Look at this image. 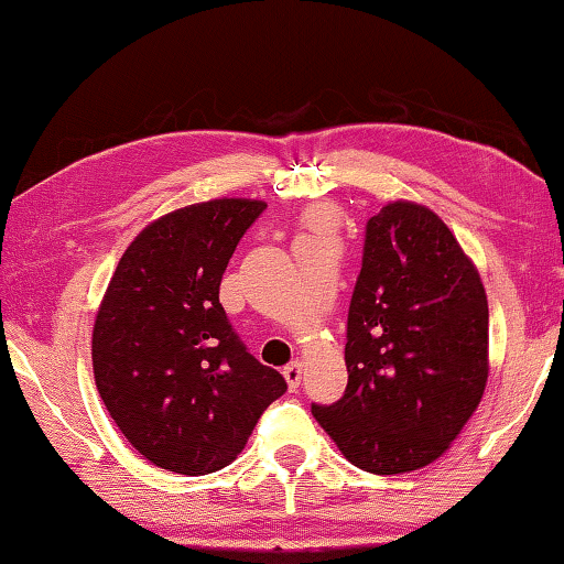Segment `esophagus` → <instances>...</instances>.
Listing matches in <instances>:
<instances>
[{
    "label": "esophagus",
    "instance_id": "1",
    "mask_svg": "<svg viewBox=\"0 0 564 564\" xmlns=\"http://www.w3.org/2000/svg\"><path fill=\"white\" fill-rule=\"evenodd\" d=\"M302 370H304V366L300 364V360H292L290 366H284L282 376H284V380H286V386H290V390H296V388H300V382H302Z\"/></svg>",
    "mask_w": 564,
    "mask_h": 564
}]
</instances>
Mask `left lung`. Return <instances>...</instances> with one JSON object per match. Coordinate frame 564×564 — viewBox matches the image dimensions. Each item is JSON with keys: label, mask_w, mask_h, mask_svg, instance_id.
Masks as SVG:
<instances>
[{"label": "left lung", "mask_w": 564, "mask_h": 564, "mask_svg": "<svg viewBox=\"0 0 564 564\" xmlns=\"http://www.w3.org/2000/svg\"><path fill=\"white\" fill-rule=\"evenodd\" d=\"M348 386L314 417L370 474L422 469L449 449L488 378V302L444 220L395 200L366 223L346 326Z\"/></svg>", "instance_id": "1"}]
</instances>
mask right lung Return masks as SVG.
<instances>
[{
  "label": "right lung",
  "mask_w": 564,
  "mask_h": 564,
  "mask_svg": "<svg viewBox=\"0 0 564 564\" xmlns=\"http://www.w3.org/2000/svg\"><path fill=\"white\" fill-rule=\"evenodd\" d=\"M268 204L216 198L166 214L124 250L93 328L95 386L144 459L204 476L246 447L284 395L218 300L240 238Z\"/></svg>",
  "instance_id": "1"
}]
</instances>
